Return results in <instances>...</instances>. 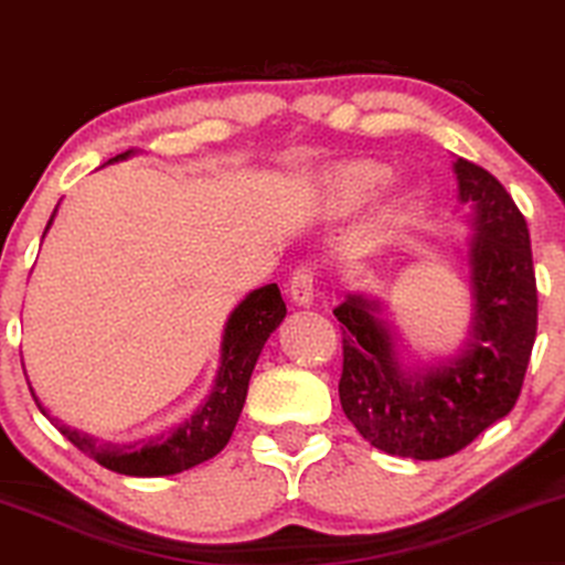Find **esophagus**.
Masks as SVG:
<instances>
[{
  "mask_svg": "<svg viewBox=\"0 0 565 565\" xmlns=\"http://www.w3.org/2000/svg\"><path fill=\"white\" fill-rule=\"evenodd\" d=\"M289 295L299 307H310L315 299V268L299 266L289 281Z\"/></svg>",
  "mask_w": 565,
  "mask_h": 565,
  "instance_id": "34e87169",
  "label": "esophagus"
}]
</instances>
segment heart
Segmentation results:
<instances>
[{"mask_svg":"<svg viewBox=\"0 0 565 565\" xmlns=\"http://www.w3.org/2000/svg\"><path fill=\"white\" fill-rule=\"evenodd\" d=\"M393 178V168L380 160H349L322 172L315 185V204L328 216H349L366 206L377 195L387 180ZM413 209V195L401 193L395 199L393 220L405 222Z\"/></svg>","mask_w":565,"mask_h":565,"instance_id":"heart-1","label":"heart"}]
</instances>
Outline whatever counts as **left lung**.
Masks as SVG:
<instances>
[{
  "instance_id": "obj_1",
  "label": "left lung",
  "mask_w": 565,
  "mask_h": 565,
  "mask_svg": "<svg viewBox=\"0 0 565 565\" xmlns=\"http://www.w3.org/2000/svg\"><path fill=\"white\" fill-rule=\"evenodd\" d=\"M452 170L470 230L462 247L470 320L457 351L413 359L372 291H349L333 310L343 326L338 395L345 418L372 447L411 460L460 452L507 416L522 393L537 333L527 222L491 172L462 157Z\"/></svg>"
}]
</instances>
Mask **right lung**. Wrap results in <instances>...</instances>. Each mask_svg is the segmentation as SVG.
<instances>
[{
	"label": "right lung",
	"mask_w": 565,
	"mask_h": 565,
	"mask_svg": "<svg viewBox=\"0 0 565 565\" xmlns=\"http://www.w3.org/2000/svg\"><path fill=\"white\" fill-rule=\"evenodd\" d=\"M129 152L113 157L108 162H118L131 157ZM58 206L51 214L46 224V232L54 224V216ZM43 232V237H46ZM287 318V305H284L281 291L276 284H266V287L253 289L245 295L235 310L230 312L227 322H224L222 345H220V370H216L212 393L201 401L199 408L185 418L183 424L172 426L170 431L149 436V439L134 441V445H113V441H100L93 434L79 431V428L66 426L62 418L51 416L38 401L35 390L30 393L35 397L38 411L62 431L74 447L82 449L87 457H93L97 465L108 468L120 476L134 478H160V476H175L195 465L212 460L227 447L232 431H235L239 413H243L247 385H250V374L255 370L263 345L270 338V333L281 326ZM30 385V382H28Z\"/></svg>",
	"instance_id": "1"
}]
</instances>
